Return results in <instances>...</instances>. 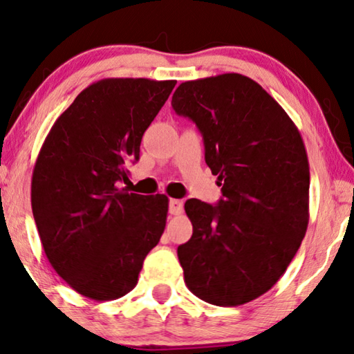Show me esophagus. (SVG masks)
Returning a JSON list of instances; mask_svg holds the SVG:
<instances>
[{
    "label": "esophagus",
    "instance_id": "esophagus-1",
    "mask_svg": "<svg viewBox=\"0 0 354 354\" xmlns=\"http://www.w3.org/2000/svg\"><path fill=\"white\" fill-rule=\"evenodd\" d=\"M170 213L171 214H181L183 213V208H184V203L183 200H178V198H171L170 200Z\"/></svg>",
    "mask_w": 354,
    "mask_h": 354
}]
</instances>
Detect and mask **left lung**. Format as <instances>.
<instances>
[{"label": "left lung", "instance_id": "1", "mask_svg": "<svg viewBox=\"0 0 354 354\" xmlns=\"http://www.w3.org/2000/svg\"><path fill=\"white\" fill-rule=\"evenodd\" d=\"M171 106L203 135L218 207L189 198L192 236L178 246L191 292L219 307L266 294L308 227L310 167L302 136L275 98L239 73L179 84Z\"/></svg>", "mask_w": 354, "mask_h": 354}]
</instances>
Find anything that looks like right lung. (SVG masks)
Returning a JSON list of instances; mask_svg holds the SVG:
<instances>
[{
	"label": "right lung",
	"instance_id": "1",
	"mask_svg": "<svg viewBox=\"0 0 354 354\" xmlns=\"http://www.w3.org/2000/svg\"><path fill=\"white\" fill-rule=\"evenodd\" d=\"M176 81L108 77L77 95L52 125L31 178V209L54 270L88 299L130 292L159 243L168 197L119 187Z\"/></svg>",
	"mask_w": 354,
	"mask_h": 354
}]
</instances>
